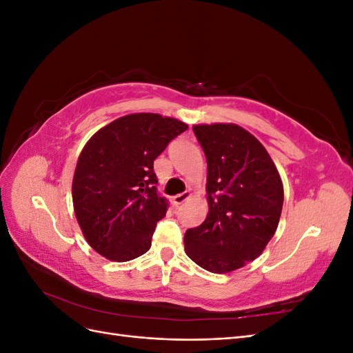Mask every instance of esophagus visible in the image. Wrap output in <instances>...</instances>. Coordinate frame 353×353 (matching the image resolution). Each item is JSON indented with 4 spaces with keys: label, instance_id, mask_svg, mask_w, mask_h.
<instances>
[{
    "label": "esophagus",
    "instance_id": "esophagus-1",
    "mask_svg": "<svg viewBox=\"0 0 353 353\" xmlns=\"http://www.w3.org/2000/svg\"><path fill=\"white\" fill-rule=\"evenodd\" d=\"M190 197H191V193H190V191H185V193H181V194L174 196V197H172V201H174L175 206H178V205H183V203H184L185 200H188Z\"/></svg>",
    "mask_w": 353,
    "mask_h": 353
}]
</instances>
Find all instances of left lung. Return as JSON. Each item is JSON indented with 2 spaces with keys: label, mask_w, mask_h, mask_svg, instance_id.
Listing matches in <instances>:
<instances>
[{
  "label": "left lung",
  "mask_w": 353,
  "mask_h": 353,
  "mask_svg": "<svg viewBox=\"0 0 353 353\" xmlns=\"http://www.w3.org/2000/svg\"><path fill=\"white\" fill-rule=\"evenodd\" d=\"M193 131L208 162L209 212L187 230L185 253L203 270L227 274L254 261L279 227L284 188L258 138L236 123H201Z\"/></svg>",
  "instance_id": "1"
}]
</instances>
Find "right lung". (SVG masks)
Segmentation results:
<instances>
[{
	"label": "right lung",
	"instance_id": "add662e5",
	"mask_svg": "<svg viewBox=\"0 0 353 353\" xmlns=\"http://www.w3.org/2000/svg\"><path fill=\"white\" fill-rule=\"evenodd\" d=\"M185 130L175 117L132 113L103 126L83 145L72 183L74 216L105 259L132 261L150 249L168 208L157 196L153 162Z\"/></svg>",
	"mask_w": 353,
	"mask_h": 353
}]
</instances>
